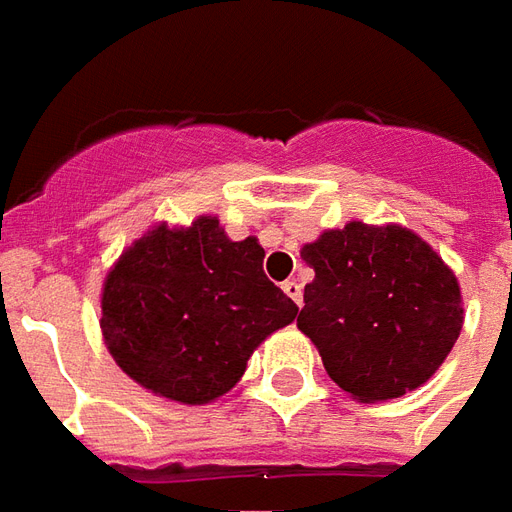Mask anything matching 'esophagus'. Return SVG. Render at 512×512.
Wrapping results in <instances>:
<instances>
[{
    "label": "esophagus",
    "instance_id": "esophagus-1",
    "mask_svg": "<svg viewBox=\"0 0 512 512\" xmlns=\"http://www.w3.org/2000/svg\"><path fill=\"white\" fill-rule=\"evenodd\" d=\"M281 286H284V292L289 297H292V300H295L297 306H303V286L297 284L295 278H289V281H284V284H281Z\"/></svg>",
    "mask_w": 512,
    "mask_h": 512
}]
</instances>
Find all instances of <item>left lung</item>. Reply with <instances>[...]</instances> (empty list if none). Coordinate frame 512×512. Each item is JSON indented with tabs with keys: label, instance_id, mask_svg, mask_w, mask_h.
Masks as SVG:
<instances>
[{
	"label": "left lung",
	"instance_id": "left-lung-1",
	"mask_svg": "<svg viewBox=\"0 0 512 512\" xmlns=\"http://www.w3.org/2000/svg\"><path fill=\"white\" fill-rule=\"evenodd\" d=\"M300 256L314 281L303 289L297 328L339 389L386 402L436 375L463 328V295L419 234L350 220L306 242Z\"/></svg>",
	"mask_w": 512,
	"mask_h": 512
}]
</instances>
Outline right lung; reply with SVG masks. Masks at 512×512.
Returning <instances> with one entry per match:
<instances>
[{
	"instance_id": "obj_1",
	"label": "right lung",
	"mask_w": 512,
	"mask_h": 512,
	"mask_svg": "<svg viewBox=\"0 0 512 512\" xmlns=\"http://www.w3.org/2000/svg\"><path fill=\"white\" fill-rule=\"evenodd\" d=\"M259 239H228L215 215L154 223L101 286V336L115 364L157 397L206 405L234 389L253 350L297 317L264 275Z\"/></svg>"
}]
</instances>
